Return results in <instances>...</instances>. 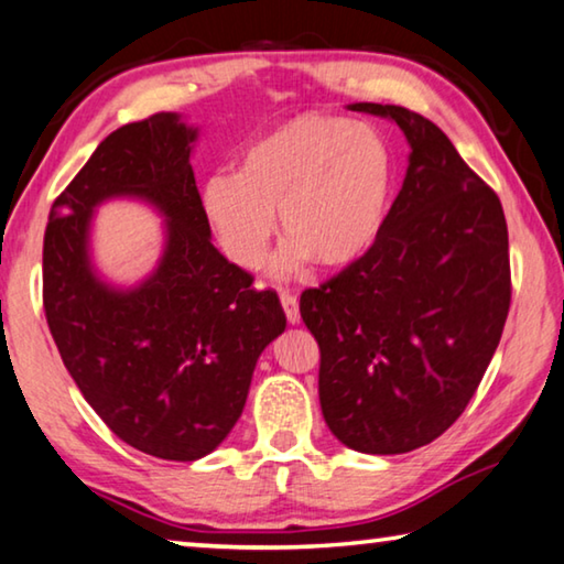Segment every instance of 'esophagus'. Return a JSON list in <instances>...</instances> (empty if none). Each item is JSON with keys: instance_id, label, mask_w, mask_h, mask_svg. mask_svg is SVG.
<instances>
[{"instance_id": "obj_1", "label": "esophagus", "mask_w": 564, "mask_h": 564, "mask_svg": "<svg viewBox=\"0 0 564 564\" xmlns=\"http://www.w3.org/2000/svg\"><path fill=\"white\" fill-rule=\"evenodd\" d=\"M280 302H282V310H284V315H288V322L290 325H297L300 322V300H297V294H292V292H280Z\"/></svg>"}]
</instances>
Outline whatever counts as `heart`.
<instances>
[{"label":"heart","instance_id":"heart-1","mask_svg":"<svg viewBox=\"0 0 564 564\" xmlns=\"http://www.w3.org/2000/svg\"><path fill=\"white\" fill-rule=\"evenodd\" d=\"M394 189V160L380 132L337 117L304 115L249 142L237 172L202 184V212L229 260L257 270L270 252L280 212L290 239L276 276L317 260L357 262L380 237Z\"/></svg>","mask_w":564,"mask_h":564}]
</instances>
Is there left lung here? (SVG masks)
Instances as JSON below:
<instances>
[{
	"instance_id": "obj_1",
	"label": "left lung",
	"mask_w": 564,
	"mask_h": 564,
	"mask_svg": "<svg viewBox=\"0 0 564 564\" xmlns=\"http://www.w3.org/2000/svg\"><path fill=\"white\" fill-rule=\"evenodd\" d=\"M410 144L402 189L377 242L315 290L300 312L319 345V404L349 449L402 455L437 440L473 400L510 310L500 199L442 129L397 105Z\"/></svg>"
}]
</instances>
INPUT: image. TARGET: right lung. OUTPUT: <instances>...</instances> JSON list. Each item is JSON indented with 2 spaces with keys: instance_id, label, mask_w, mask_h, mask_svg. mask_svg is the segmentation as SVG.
Returning <instances> with one entry per match:
<instances>
[{
  "instance_id": "1",
  "label": "right lung",
  "mask_w": 564,
  "mask_h": 564,
  "mask_svg": "<svg viewBox=\"0 0 564 564\" xmlns=\"http://www.w3.org/2000/svg\"><path fill=\"white\" fill-rule=\"evenodd\" d=\"M199 129L177 112L119 127L54 199L44 232V312L62 362L134 449L195 463L245 410L264 347L288 327L280 297L212 245L189 156ZM140 198L165 219L155 270L132 289L90 262V217Z\"/></svg>"
}]
</instances>
